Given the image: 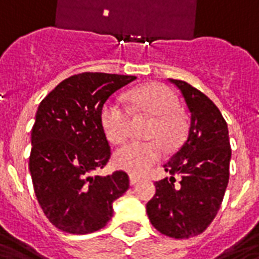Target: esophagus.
<instances>
[{
    "label": "esophagus",
    "instance_id": "esophagus-1",
    "mask_svg": "<svg viewBox=\"0 0 259 259\" xmlns=\"http://www.w3.org/2000/svg\"><path fill=\"white\" fill-rule=\"evenodd\" d=\"M130 186H135L137 185L139 182H140V178H136V176H130Z\"/></svg>",
    "mask_w": 259,
    "mask_h": 259
}]
</instances>
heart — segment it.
I'll use <instances>...</instances> for the list:
<instances>
[{
  "label": "heart",
  "mask_w": 259,
  "mask_h": 259,
  "mask_svg": "<svg viewBox=\"0 0 259 259\" xmlns=\"http://www.w3.org/2000/svg\"><path fill=\"white\" fill-rule=\"evenodd\" d=\"M129 100L139 115L152 118L146 133L150 140L135 141L118 148L113 154V165L132 175H143L162 158L163 146L174 150L182 144L185 124L176 112L179 109L178 96L166 85L136 89L129 94ZM101 126L111 143H123L130 135V113L119 102H105L101 109Z\"/></svg>",
  "instance_id": "heart-1"
}]
</instances>
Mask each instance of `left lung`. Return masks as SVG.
<instances>
[{"instance_id": "1", "label": "left lung", "mask_w": 259, "mask_h": 259, "mask_svg": "<svg viewBox=\"0 0 259 259\" xmlns=\"http://www.w3.org/2000/svg\"><path fill=\"white\" fill-rule=\"evenodd\" d=\"M169 81L185 98L190 127L183 146L163 165L170 176L155 183L147 215L165 236L189 239L202 233L217 217L229 183L232 150L228 124L217 105L183 80ZM176 174L179 185H174Z\"/></svg>"}]
</instances>
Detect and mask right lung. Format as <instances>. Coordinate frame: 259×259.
I'll use <instances>...</instances> for the list:
<instances>
[{"instance_id": "right-lung-1", "label": "right lung", "mask_w": 259, "mask_h": 259, "mask_svg": "<svg viewBox=\"0 0 259 259\" xmlns=\"http://www.w3.org/2000/svg\"><path fill=\"white\" fill-rule=\"evenodd\" d=\"M136 76L85 72L61 81L38 105L31 129L30 169L38 204L55 228L93 233L113 215V201L129 189L116 170L94 176L111 157L101 109Z\"/></svg>"}]
</instances>
